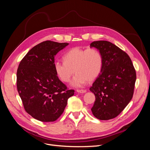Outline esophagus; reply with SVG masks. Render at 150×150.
Returning a JSON list of instances; mask_svg holds the SVG:
<instances>
[{
  "label": "esophagus",
  "mask_w": 150,
  "mask_h": 150,
  "mask_svg": "<svg viewBox=\"0 0 150 150\" xmlns=\"http://www.w3.org/2000/svg\"><path fill=\"white\" fill-rule=\"evenodd\" d=\"M77 92L79 93H85L86 92V90L85 89H77Z\"/></svg>",
  "instance_id": "obj_1"
}]
</instances>
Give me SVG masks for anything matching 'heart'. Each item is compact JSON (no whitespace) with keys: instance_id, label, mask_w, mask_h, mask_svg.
Listing matches in <instances>:
<instances>
[{"instance_id":"1","label":"heart","mask_w":150,"mask_h":150,"mask_svg":"<svg viewBox=\"0 0 150 150\" xmlns=\"http://www.w3.org/2000/svg\"><path fill=\"white\" fill-rule=\"evenodd\" d=\"M64 61H56L54 68L59 78L63 82L70 81L74 87H82L87 81L93 82L99 76L103 67V56L98 49L72 48L64 55Z\"/></svg>"}]
</instances>
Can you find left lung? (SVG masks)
<instances>
[{
  "label": "left lung",
  "mask_w": 150,
  "mask_h": 150,
  "mask_svg": "<svg viewBox=\"0 0 150 150\" xmlns=\"http://www.w3.org/2000/svg\"><path fill=\"white\" fill-rule=\"evenodd\" d=\"M90 47L96 48L103 56L101 73L89 89L96 98L92 112L101 120L115 118L133 98L134 67L128 54L110 42L94 41Z\"/></svg>",
  "instance_id": "8db88e82"
}]
</instances>
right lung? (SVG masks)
I'll return each mask as SVG.
<instances>
[{"mask_svg":"<svg viewBox=\"0 0 150 150\" xmlns=\"http://www.w3.org/2000/svg\"><path fill=\"white\" fill-rule=\"evenodd\" d=\"M68 43L46 40L32 48L17 71V88L26 112L42 122L56 121L74 91L67 90L57 77L54 57Z\"/></svg>","mask_w":150,"mask_h":150,"instance_id":"right-lung-1","label":"right lung"}]
</instances>
